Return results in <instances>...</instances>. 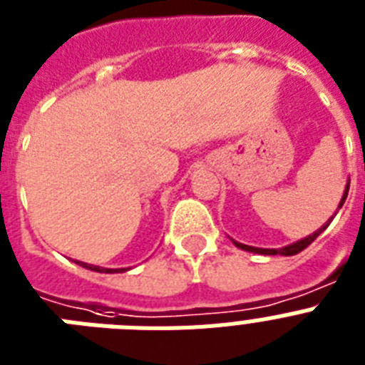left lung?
<instances>
[{"label":"left lung","mask_w":365,"mask_h":365,"mask_svg":"<svg viewBox=\"0 0 365 365\" xmlns=\"http://www.w3.org/2000/svg\"><path fill=\"white\" fill-rule=\"evenodd\" d=\"M349 183H351V180H347V185H345L344 197H341V200H339V204H338V210H341L345 198H347ZM336 213H338V211H336ZM336 213H334V215L330 217V219L327 220V222H324V225L321 226L319 230H315V232L312 235H308V237H304V240L295 241V243H292V245H286V247H282V249H259V247H250V245H243V243H240V241H235V240H232V243H234L235 247H237V249L247 250V252H254V254H263V256H277V254H280V256H295V254H299V252H301V250H304L306 247H308V245L314 243L315 237H317V235H321V232H324V230H327V226H329L330 220H332L334 217H336Z\"/></svg>","instance_id":"obj_1"}]
</instances>
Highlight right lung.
<instances>
[{
    "instance_id": "1",
    "label": "right lung",
    "mask_w": 365,
    "mask_h": 365,
    "mask_svg": "<svg viewBox=\"0 0 365 365\" xmlns=\"http://www.w3.org/2000/svg\"><path fill=\"white\" fill-rule=\"evenodd\" d=\"M76 263H78V265H81V267L88 269V271H96V272H125V271H130V269H107V267H100V265H91V263L78 262V259H76Z\"/></svg>"
}]
</instances>
